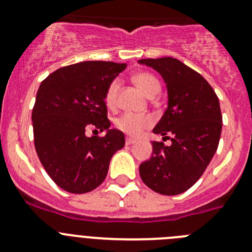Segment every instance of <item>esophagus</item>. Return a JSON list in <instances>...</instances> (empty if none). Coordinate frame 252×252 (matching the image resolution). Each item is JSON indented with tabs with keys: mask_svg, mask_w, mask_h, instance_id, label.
Segmentation results:
<instances>
[{
	"mask_svg": "<svg viewBox=\"0 0 252 252\" xmlns=\"http://www.w3.org/2000/svg\"><path fill=\"white\" fill-rule=\"evenodd\" d=\"M135 142H136L135 138H131V137L126 138V145H132V144H135Z\"/></svg>",
	"mask_w": 252,
	"mask_h": 252,
	"instance_id": "esophagus-1",
	"label": "esophagus"
}]
</instances>
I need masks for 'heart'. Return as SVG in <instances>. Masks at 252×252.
<instances>
[{
    "mask_svg": "<svg viewBox=\"0 0 252 252\" xmlns=\"http://www.w3.org/2000/svg\"><path fill=\"white\" fill-rule=\"evenodd\" d=\"M133 82L140 89V91L147 97L152 94H158L160 91V84L158 81L150 73H138L133 77ZM117 90H119V82L114 81L107 87L105 94V103L108 108H112L116 105ZM115 125L122 132L127 133L130 136H138L145 128L150 127L152 125V119L149 115H135V114H122L121 116L115 120Z\"/></svg>",
    "mask_w": 252,
    "mask_h": 252,
    "instance_id": "1",
    "label": "heart"
}]
</instances>
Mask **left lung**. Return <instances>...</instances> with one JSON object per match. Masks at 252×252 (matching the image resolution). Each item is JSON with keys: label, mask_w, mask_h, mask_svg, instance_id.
Returning <instances> with one entry per match:
<instances>
[{"label": "left lung", "mask_w": 252, "mask_h": 252, "mask_svg": "<svg viewBox=\"0 0 252 252\" xmlns=\"http://www.w3.org/2000/svg\"><path fill=\"white\" fill-rule=\"evenodd\" d=\"M138 63L160 73L167 89V108L152 132L162 138L172 135L170 146L152 142L151 158L140 165V176L155 192L179 195L201 177L218 150L220 102L209 82L179 60L144 59Z\"/></svg>", "instance_id": "8db88e82"}]
</instances>
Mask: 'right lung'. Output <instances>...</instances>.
I'll return each instance as SVG.
<instances>
[{"label": "right lung", "mask_w": 252, "mask_h": 252, "mask_svg": "<svg viewBox=\"0 0 252 252\" xmlns=\"http://www.w3.org/2000/svg\"><path fill=\"white\" fill-rule=\"evenodd\" d=\"M126 63L85 61L62 67L41 82L32 110L34 147L60 188L86 193L107 176L110 161L125 146V135L110 128L105 94ZM105 131L103 138L86 130Z\"/></svg>", "instance_id": "obj_1"}]
</instances>
